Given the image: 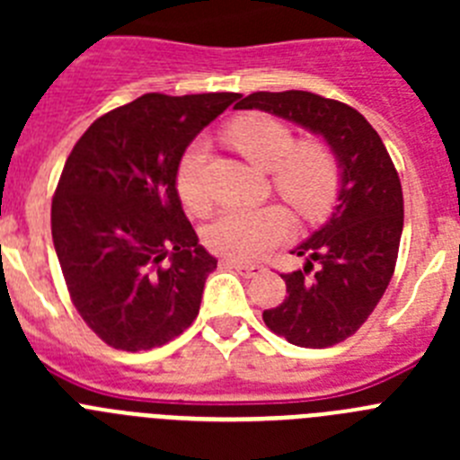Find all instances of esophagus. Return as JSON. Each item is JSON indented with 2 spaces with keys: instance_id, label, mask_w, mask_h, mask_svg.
I'll use <instances>...</instances> for the list:
<instances>
[{
  "instance_id": "esophagus-1",
  "label": "esophagus",
  "mask_w": 460,
  "mask_h": 460,
  "mask_svg": "<svg viewBox=\"0 0 460 460\" xmlns=\"http://www.w3.org/2000/svg\"><path fill=\"white\" fill-rule=\"evenodd\" d=\"M226 265L233 267L234 271H239V274L246 276V279H255V276H260L262 271H265V267L249 265V262H234V260H226Z\"/></svg>"
}]
</instances>
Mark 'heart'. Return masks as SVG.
Listing matches in <instances>:
<instances>
[{
    "label": "heart",
    "instance_id": "heart-1",
    "mask_svg": "<svg viewBox=\"0 0 460 460\" xmlns=\"http://www.w3.org/2000/svg\"><path fill=\"white\" fill-rule=\"evenodd\" d=\"M227 137L255 168L271 172V186L295 214L318 221L334 207L341 189V168L327 145H296L290 126L270 115L242 117L227 128ZM205 164L207 142L195 140L177 168V190L190 211H202L209 202ZM288 230L290 217L279 205L227 207L205 227V242L226 258L251 262L283 242Z\"/></svg>",
    "mask_w": 460,
    "mask_h": 460
}]
</instances>
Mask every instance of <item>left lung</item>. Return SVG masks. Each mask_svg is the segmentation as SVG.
I'll list each match as a JSON object with an SVG mask.
<instances>
[{"label": "left lung", "instance_id": "left-lung-1", "mask_svg": "<svg viewBox=\"0 0 460 460\" xmlns=\"http://www.w3.org/2000/svg\"><path fill=\"white\" fill-rule=\"evenodd\" d=\"M234 108L265 110L304 126L323 136L339 161L334 211L292 251L306 258L304 270L283 274L288 296L262 313V320L299 348L341 343L367 323L396 267L403 190L387 147L355 108L318 93L255 92Z\"/></svg>", "mask_w": 460, "mask_h": 460}]
</instances>
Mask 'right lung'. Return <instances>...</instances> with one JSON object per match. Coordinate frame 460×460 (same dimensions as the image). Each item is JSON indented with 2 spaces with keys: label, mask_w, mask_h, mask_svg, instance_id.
<instances>
[{
  "label": "right lung",
  "mask_w": 460,
  "mask_h": 460,
  "mask_svg": "<svg viewBox=\"0 0 460 460\" xmlns=\"http://www.w3.org/2000/svg\"><path fill=\"white\" fill-rule=\"evenodd\" d=\"M239 93H145L75 142L52 198V242L73 306L115 350L165 345L200 311L217 258L181 209L177 168Z\"/></svg>",
  "instance_id": "add662e5"
}]
</instances>
